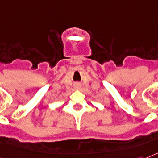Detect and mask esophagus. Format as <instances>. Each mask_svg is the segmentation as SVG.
Here are the masks:
<instances>
[{
	"mask_svg": "<svg viewBox=\"0 0 158 158\" xmlns=\"http://www.w3.org/2000/svg\"><path fill=\"white\" fill-rule=\"evenodd\" d=\"M75 87L76 88H79V87H80V85H78V84H76Z\"/></svg>",
	"mask_w": 158,
	"mask_h": 158,
	"instance_id": "1",
	"label": "esophagus"
}]
</instances>
